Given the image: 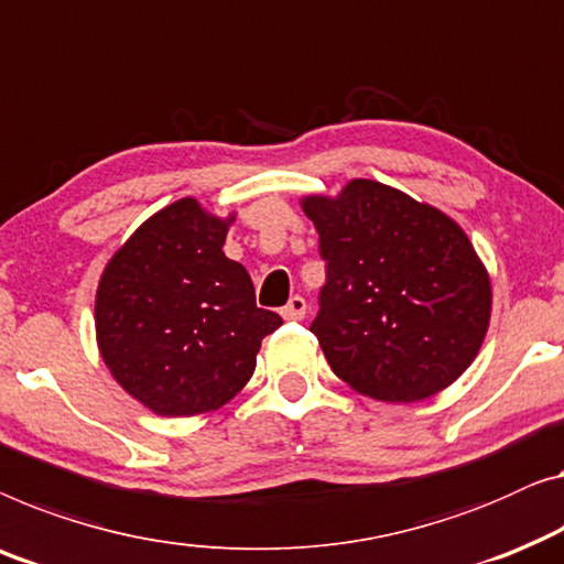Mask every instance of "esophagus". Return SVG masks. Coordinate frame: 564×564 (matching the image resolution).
<instances>
[{"instance_id": "34e87169", "label": "esophagus", "mask_w": 564, "mask_h": 564, "mask_svg": "<svg viewBox=\"0 0 564 564\" xmlns=\"http://www.w3.org/2000/svg\"><path fill=\"white\" fill-rule=\"evenodd\" d=\"M280 313H282L284 321H302V317H305V313H307V302H305V297L295 295V297H290V302L280 310Z\"/></svg>"}]
</instances>
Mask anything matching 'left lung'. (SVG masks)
I'll return each instance as SVG.
<instances>
[{"instance_id":"1","label":"left lung","mask_w":564,"mask_h":564,"mask_svg":"<svg viewBox=\"0 0 564 564\" xmlns=\"http://www.w3.org/2000/svg\"><path fill=\"white\" fill-rule=\"evenodd\" d=\"M325 284L310 325L333 373L381 402H420L473 364L491 323V276L468 234L397 187L356 177L305 195Z\"/></svg>"}]
</instances>
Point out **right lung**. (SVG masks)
I'll return each mask as SVG.
<instances>
[{
  "label": "right lung",
  "mask_w": 564,
  "mask_h": 564,
  "mask_svg": "<svg viewBox=\"0 0 564 564\" xmlns=\"http://www.w3.org/2000/svg\"><path fill=\"white\" fill-rule=\"evenodd\" d=\"M231 216L170 203L113 251L96 290V343L121 389L160 417L214 412L257 369L282 325L257 307L247 269L224 254Z\"/></svg>",
  "instance_id": "obj_1"
}]
</instances>
